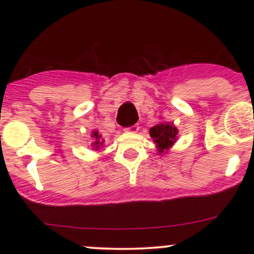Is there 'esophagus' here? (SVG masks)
<instances>
[{
	"label": "esophagus",
	"instance_id": "1",
	"mask_svg": "<svg viewBox=\"0 0 254 254\" xmlns=\"http://www.w3.org/2000/svg\"><path fill=\"white\" fill-rule=\"evenodd\" d=\"M137 130H138V127H137V125H132V127H125L124 129V131H127V132H136Z\"/></svg>",
	"mask_w": 254,
	"mask_h": 254
}]
</instances>
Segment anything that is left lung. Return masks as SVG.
<instances>
[{"mask_svg":"<svg viewBox=\"0 0 254 254\" xmlns=\"http://www.w3.org/2000/svg\"><path fill=\"white\" fill-rule=\"evenodd\" d=\"M149 135L156 145L159 155H166L178 139V129L172 122H160L150 127Z\"/></svg>","mask_w":254,"mask_h":254,"instance_id":"obj_1","label":"left lung"}]
</instances>
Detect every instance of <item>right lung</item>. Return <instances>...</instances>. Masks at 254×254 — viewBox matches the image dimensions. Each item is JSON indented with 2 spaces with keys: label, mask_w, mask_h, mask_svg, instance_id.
<instances>
[{
  "label": "right lung",
  "mask_w": 254,
  "mask_h": 254,
  "mask_svg": "<svg viewBox=\"0 0 254 254\" xmlns=\"http://www.w3.org/2000/svg\"><path fill=\"white\" fill-rule=\"evenodd\" d=\"M90 137H92V144H90V147H92L93 150L98 151L100 148L104 147L105 139L98 130H93L92 133H90Z\"/></svg>",
  "instance_id": "add662e5"
}]
</instances>
